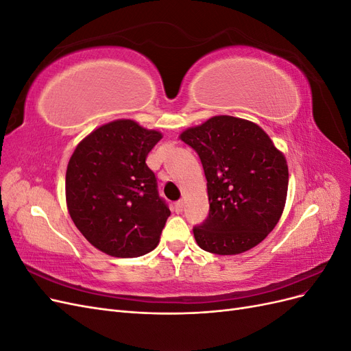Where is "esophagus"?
I'll return each mask as SVG.
<instances>
[{
    "instance_id": "1",
    "label": "esophagus",
    "mask_w": 351,
    "mask_h": 351,
    "mask_svg": "<svg viewBox=\"0 0 351 351\" xmlns=\"http://www.w3.org/2000/svg\"><path fill=\"white\" fill-rule=\"evenodd\" d=\"M183 208H184V202H183V200H178V202H176V204H174L176 214H182Z\"/></svg>"
}]
</instances>
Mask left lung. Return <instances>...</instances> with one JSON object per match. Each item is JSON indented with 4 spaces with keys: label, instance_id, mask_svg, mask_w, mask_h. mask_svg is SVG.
<instances>
[{
    "label": "left lung",
    "instance_id": "obj_1",
    "mask_svg": "<svg viewBox=\"0 0 351 351\" xmlns=\"http://www.w3.org/2000/svg\"><path fill=\"white\" fill-rule=\"evenodd\" d=\"M180 139L197 152L209 199L208 218L193 227L200 249L239 254L259 244L285 206L289 167L258 124L215 115Z\"/></svg>",
    "mask_w": 351,
    "mask_h": 351
}]
</instances>
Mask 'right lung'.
Instances as JSON below:
<instances>
[{
    "label": "right lung",
    "mask_w": 351,
    "mask_h": 351,
    "mask_svg": "<svg viewBox=\"0 0 351 351\" xmlns=\"http://www.w3.org/2000/svg\"><path fill=\"white\" fill-rule=\"evenodd\" d=\"M161 139L133 120H115L84 137L70 158L69 214L84 239L110 256H142L158 246L171 212L146 156Z\"/></svg>",
    "instance_id": "right-lung-1"
}]
</instances>
